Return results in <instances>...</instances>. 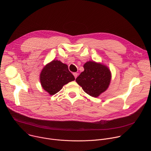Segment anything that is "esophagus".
<instances>
[{"instance_id":"esophagus-1","label":"esophagus","mask_w":151,"mask_h":151,"mask_svg":"<svg viewBox=\"0 0 151 151\" xmlns=\"http://www.w3.org/2000/svg\"><path fill=\"white\" fill-rule=\"evenodd\" d=\"M73 75H74L75 78H77V76H78V73H76V72H75V73H73Z\"/></svg>"}]
</instances>
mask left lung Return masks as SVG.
Instances as JSON below:
<instances>
[{"mask_svg":"<svg viewBox=\"0 0 151 151\" xmlns=\"http://www.w3.org/2000/svg\"><path fill=\"white\" fill-rule=\"evenodd\" d=\"M84 71L76 79V82L88 95L97 97L108 88L111 74L106 66L94 61H88L83 65Z\"/></svg>","mask_w":151,"mask_h":151,"instance_id":"8db88e82","label":"left lung"}]
</instances>
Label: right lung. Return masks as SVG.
Masks as SVG:
<instances>
[{"label":"right lung","instance_id":"add662e5","mask_svg":"<svg viewBox=\"0 0 151 151\" xmlns=\"http://www.w3.org/2000/svg\"><path fill=\"white\" fill-rule=\"evenodd\" d=\"M75 80L68 66L60 61L53 60L44 68L40 75L42 88L50 95L58 93L63 85Z\"/></svg>","mask_w":151,"mask_h":151}]
</instances>
